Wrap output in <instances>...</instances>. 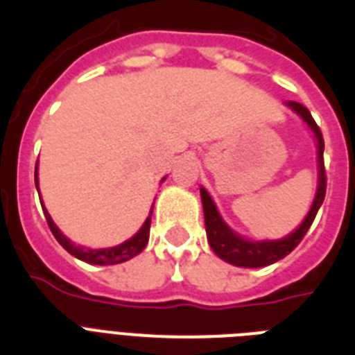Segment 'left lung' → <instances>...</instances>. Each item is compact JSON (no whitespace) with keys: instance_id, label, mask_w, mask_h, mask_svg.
Instances as JSON below:
<instances>
[{"instance_id":"1","label":"left lung","mask_w":355,"mask_h":355,"mask_svg":"<svg viewBox=\"0 0 355 355\" xmlns=\"http://www.w3.org/2000/svg\"><path fill=\"white\" fill-rule=\"evenodd\" d=\"M289 107L297 114L302 116V119L308 123L311 130L315 132L317 138V145H319V189L315 195L313 205L309 210L308 217L304 219L300 227L291 234V236L278 239V241H261L254 243L247 241L243 237L236 236L230 228L223 223V219L217 214V208L214 205V200L210 199V195L205 188H200V199H202V208H205V225H206V236H208V243L214 248V252L221 259L228 261V263L237 265V267H265L282 259L284 256L291 252L293 248L297 247L298 243L302 241L304 236L308 234L311 223H313L317 211H319L320 205L324 202L326 195V169H324V139H322V132H320L319 125L311 118V114L306 107H302L300 103L289 101Z\"/></svg>"}]
</instances>
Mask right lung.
<instances>
[{"label":"right lung","instance_id":"add662e5","mask_svg":"<svg viewBox=\"0 0 355 355\" xmlns=\"http://www.w3.org/2000/svg\"><path fill=\"white\" fill-rule=\"evenodd\" d=\"M35 184L36 189H38V178L35 175ZM44 216H46L47 227L53 232L55 239H57L60 245H62L66 250H68L71 256L75 258L83 259L86 263H94V265H114V263H121V261H127V259L134 258L136 254H139L145 248L147 241H149V230H150V216L145 219L144 227L139 228V232L136 234L134 237H130L128 241L121 243L118 247L112 248H86V247H79V245H73V243L69 241L68 237L60 234V230L57 228V225L51 221V217L47 214V210L44 208Z\"/></svg>","mask_w":355,"mask_h":355}]
</instances>
